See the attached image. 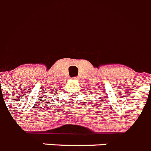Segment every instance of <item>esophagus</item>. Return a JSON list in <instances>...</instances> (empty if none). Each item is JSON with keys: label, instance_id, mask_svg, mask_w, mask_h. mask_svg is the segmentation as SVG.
<instances>
[{"label": "esophagus", "instance_id": "obj_1", "mask_svg": "<svg viewBox=\"0 0 151 151\" xmlns=\"http://www.w3.org/2000/svg\"><path fill=\"white\" fill-rule=\"evenodd\" d=\"M78 78H79V77H73V80H78Z\"/></svg>", "mask_w": 151, "mask_h": 151}]
</instances>
